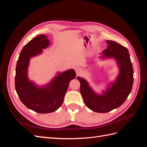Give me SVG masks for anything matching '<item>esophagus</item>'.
I'll list each match as a JSON object with an SVG mask.
<instances>
[{"instance_id":"obj_1","label":"esophagus","mask_w":147,"mask_h":147,"mask_svg":"<svg viewBox=\"0 0 147 147\" xmlns=\"http://www.w3.org/2000/svg\"><path fill=\"white\" fill-rule=\"evenodd\" d=\"M75 72L77 74H79L82 72V69L80 67H77L75 68Z\"/></svg>"}]
</instances>
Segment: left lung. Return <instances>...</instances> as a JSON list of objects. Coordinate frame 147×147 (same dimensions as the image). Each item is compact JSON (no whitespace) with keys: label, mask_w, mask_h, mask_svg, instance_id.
I'll return each mask as SVG.
<instances>
[{"label":"left lung","mask_w":147,"mask_h":147,"mask_svg":"<svg viewBox=\"0 0 147 147\" xmlns=\"http://www.w3.org/2000/svg\"><path fill=\"white\" fill-rule=\"evenodd\" d=\"M107 43L108 46L102 52V58L113 57L119 68V74L115 82L100 96L94 92L85 80L77 77L84 103L89 109L97 113L109 112L121 105L130 94L134 82V70L127 49L111 40H107Z\"/></svg>","instance_id":"1"}]
</instances>
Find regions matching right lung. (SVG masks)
I'll return each mask as SVG.
<instances>
[{
  "instance_id": "right-lung-1",
  "label": "right lung",
  "mask_w": 147,
  "mask_h": 147,
  "mask_svg": "<svg viewBox=\"0 0 147 147\" xmlns=\"http://www.w3.org/2000/svg\"><path fill=\"white\" fill-rule=\"evenodd\" d=\"M50 45L45 35L31 40L21 50L17 61L15 89L21 101L29 109L39 113L55 112L62 105L70 82L75 78L74 69L59 74L47 85L38 87L28 78L30 58L40 54Z\"/></svg>"
}]
</instances>
